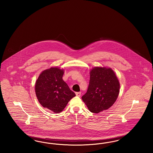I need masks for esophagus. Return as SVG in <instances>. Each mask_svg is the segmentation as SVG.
I'll return each instance as SVG.
<instances>
[{
    "instance_id": "obj_1",
    "label": "esophagus",
    "mask_w": 153,
    "mask_h": 153,
    "mask_svg": "<svg viewBox=\"0 0 153 153\" xmlns=\"http://www.w3.org/2000/svg\"><path fill=\"white\" fill-rule=\"evenodd\" d=\"M81 92H76V95L77 96H79V97H80V96H81Z\"/></svg>"
}]
</instances>
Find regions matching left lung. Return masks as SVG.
<instances>
[{"label":"left lung","mask_w":153,"mask_h":153,"mask_svg":"<svg viewBox=\"0 0 153 153\" xmlns=\"http://www.w3.org/2000/svg\"><path fill=\"white\" fill-rule=\"evenodd\" d=\"M119 89V81L111 68L95 67L90 72L89 86L82 99L91 112L98 114L116 102Z\"/></svg>","instance_id":"1"}]
</instances>
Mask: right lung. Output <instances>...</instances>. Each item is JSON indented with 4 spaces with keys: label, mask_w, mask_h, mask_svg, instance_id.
Segmentation results:
<instances>
[{
    "label": "right lung",
    "mask_w": 153,
    "mask_h": 153,
    "mask_svg": "<svg viewBox=\"0 0 153 153\" xmlns=\"http://www.w3.org/2000/svg\"><path fill=\"white\" fill-rule=\"evenodd\" d=\"M64 69L58 67L44 71L39 76L35 85L38 102L44 108L59 113L76 95L62 80Z\"/></svg>",
    "instance_id": "obj_1"
}]
</instances>
